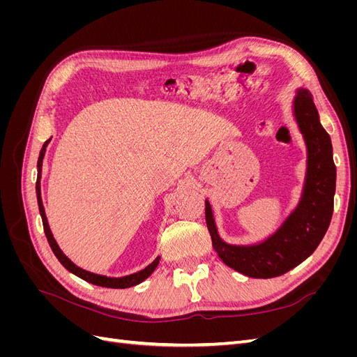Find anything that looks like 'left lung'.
I'll list each match as a JSON object with an SVG mask.
<instances>
[{
  "mask_svg": "<svg viewBox=\"0 0 357 357\" xmlns=\"http://www.w3.org/2000/svg\"><path fill=\"white\" fill-rule=\"evenodd\" d=\"M294 112L307 144V176L298 207L277 232L256 245L225 243L215 228L211 205L205 201V222L215 253L229 268L252 278L283 275L304 262L323 240L332 219L337 168L331 137L319 121L310 91H296Z\"/></svg>",
  "mask_w": 357,
  "mask_h": 357,
  "instance_id": "8db88e82",
  "label": "left lung"
}]
</instances>
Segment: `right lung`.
Masks as SVG:
<instances>
[{"instance_id":"right-lung-1","label":"right lung","mask_w":357,"mask_h":357,"mask_svg":"<svg viewBox=\"0 0 357 357\" xmlns=\"http://www.w3.org/2000/svg\"><path fill=\"white\" fill-rule=\"evenodd\" d=\"M50 143V138L47 142H45L43 144L41 150H40V156H38V162H37V169H38V174H37V183H36V192H37V201H38V210H40V215H41V220H43V228H45V234H46V238L52 247V252L55 253V256L58 257V261L66 266L70 273H73L74 275L80 277L82 280L96 286H101V287H112V289H126V287H132L135 284H139L142 282L152 274L158 264H159V256L155 259V261L150 264L149 266H146L142 271H138L135 274L131 275H125V277H105V275H100V274H93L86 271V269H82L80 266H77L75 264H73L70 259L62 253V250L59 248L58 243L55 241L52 235V231L49 228V223H47V218H46V213H45V207H43V201H41V190H40V178H41V167H43V158H45L46 153V147Z\"/></svg>"}]
</instances>
